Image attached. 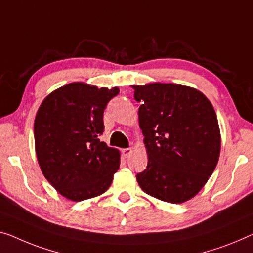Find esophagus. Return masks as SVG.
Returning a JSON list of instances; mask_svg holds the SVG:
<instances>
[{
	"label": "esophagus",
	"mask_w": 253,
	"mask_h": 253,
	"mask_svg": "<svg viewBox=\"0 0 253 253\" xmlns=\"http://www.w3.org/2000/svg\"><path fill=\"white\" fill-rule=\"evenodd\" d=\"M131 152H133V149L131 148H127V149H123V151H122V153H123V156L125 157V158H128L131 154Z\"/></svg>",
	"instance_id": "obj_1"
}]
</instances>
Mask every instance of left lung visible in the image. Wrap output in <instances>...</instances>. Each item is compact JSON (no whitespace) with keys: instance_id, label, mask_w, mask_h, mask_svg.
<instances>
[{"instance_id":"1","label":"left lung","mask_w":253,"mask_h":253,"mask_svg":"<svg viewBox=\"0 0 253 253\" xmlns=\"http://www.w3.org/2000/svg\"><path fill=\"white\" fill-rule=\"evenodd\" d=\"M141 102L138 122L148 153L145 170L136 175L151 197L183 203L208 182L220 154L214 109L200 90L178 84L134 85Z\"/></svg>"}]
</instances>
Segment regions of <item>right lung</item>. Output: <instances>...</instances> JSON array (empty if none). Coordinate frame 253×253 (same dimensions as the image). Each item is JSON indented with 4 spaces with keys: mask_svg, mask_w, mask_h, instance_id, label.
<instances>
[{
    "mask_svg": "<svg viewBox=\"0 0 253 253\" xmlns=\"http://www.w3.org/2000/svg\"><path fill=\"white\" fill-rule=\"evenodd\" d=\"M118 93V87L70 83L48 94L37 110L34 136L41 170L71 201L103 194L118 170L120 152L99 139L104 109Z\"/></svg>",
    "mask_w": 253,
    "mask_h": 253,
    "instance_id": "obj_1",
    "label": "right lung"
}]
</instances>
